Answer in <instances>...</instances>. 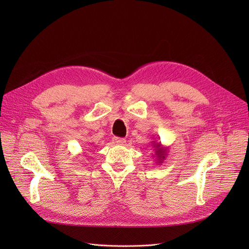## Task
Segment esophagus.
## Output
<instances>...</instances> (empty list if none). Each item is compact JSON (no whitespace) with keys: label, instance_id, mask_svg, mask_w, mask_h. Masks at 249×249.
Masks as SVG:
<instances>
[{"label":"esophagus","instance_id":"obj_1","mask_svg":"<svg viewBox=\"0 0 249 249\" xmlns=\"http://www.w3.org/2000/svg\"><path fill=\"white\" fill-rule=\"evenodd\" d=\"M113 143L116 145H124L125 143V140L124 138H118V137H114L113 138Z\"/></svg>","mask_w":249,"mask_h":249}]
</instances>
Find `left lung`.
Here are the masks:
<instances>
[{
	"instance_id": "left-lung-1",
	"label": "left lung",
	"mask_w": 249,
	"mask_h": 249,
	"mask_svg": "<svg viewBox=\"0 0 249 249\" xmlns=\"http://www.w3.org/2000/svg\"><path fill=\"white\" fill-rule=\"evenodd\" d=\"M153 146L155 149V156L153 158H155L156 164H162L163 161L166 159V156L168 154V147L163 146L161 144V142H156L153 141Z\"/></svg>"
}]
</instances>
